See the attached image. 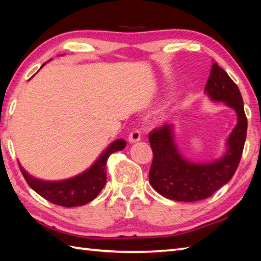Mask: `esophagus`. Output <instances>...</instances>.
Returning <instances> with one entry per match:
<instances>
[{"instance_id":"obj_1","label":"esophagus","mask_w":261,"mask_h":261,"mask_svg":"<svg viewBox=\"0 0 261 261\" xmlns=\"http://www.w3.org/2000/svg\"><path fill=\"white\" fill-rule=\"evenodd\" d=\"M127 140H129L130 143H136L138 141L141 140V136H140V132L139 131H132L131 134L129 135V137H127Z\"/></svg>"}]
</instances>
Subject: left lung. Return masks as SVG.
I'll return each mask as SVG.
<instances>
[{
    "mask_svg": "<svg viewBox=\"0 0 261 261\" xmlns=\"http://www.w3.org/2000/svg\"><path fill=\"white\" fill-rule=\"evenodd\" d=\"M212 102H222L237 114V124L225 140V150L211 162L196 163L186 158L175 139V124L164 123L149 135L153 160L149 181L160 195L179 202L210 197L234 175L247 136V118L239 88L213 62L204 90Z\"/></svg>",
    "mask_w": 261,
    "mask_h": 261,
    "instance_id": "8db88e82",
    "label": "left lung"
}]
</instances>
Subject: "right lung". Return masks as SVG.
<instances>
[{"mask_svg":"<svg viewBox=\"0 0 261 261\" xmlns=\"http://www.w3.org/2000/svg\"><path fill=\"white\" fill-rule=\"evenodd\" d=\"M46 64H43L42 68ZM126 146L124 139H118L104 149L97 159L86 170L70 178L45 180L30 175L19 163L21 173L27 182L39 195L53 204L65 207L85 205L93 201L107 182V162L111 153L120 151Z\"/></svg>","mask_w":261,"mask_h":261,"instance_id":"right-lung-1","label":"right lung"}]
</instances>
